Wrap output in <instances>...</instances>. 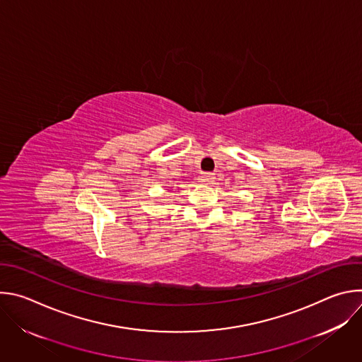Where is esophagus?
<instances>
[{
  "mask_svg": "<svg viewBox=\"0 0 362 362\" xmlns=\"http://www.w3.org/2000/svg\"><path fill=\"white\" fill-rule=\"evenodd\" d=\"M214 180H215L214 173H202V176H200V182L204 183V185H209V183H212Z\"/></svg>",
  "mask_w": 362,
  "mask_h": 362,
  "instance_id": "34e87169",
  "label": "esophagus"
}]
</instances>
